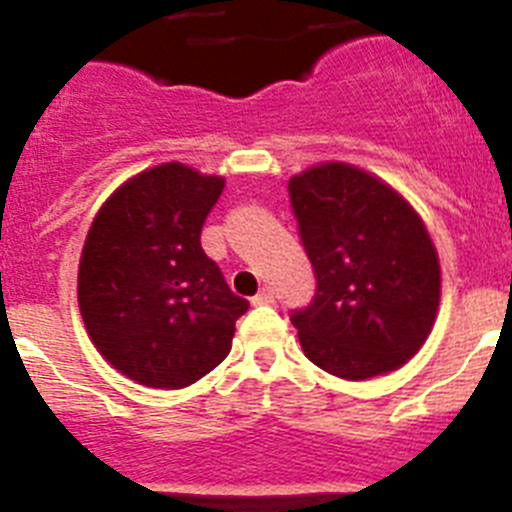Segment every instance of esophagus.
<instances>
[{"label": "esophagus", "mask_w": 512, "mask_h": 512, "mask_svg": "<svg viewBox=\"0 0 512 512\" xmlns=\"http://www.w3.org/2000/svg\"><path fill=\"white\" fill-rule=\"evenodd\" d=\"M251 302H253V305H274V292H271L269 287H266V289H261L259 295L253 297Z\"/></svg>", "instance_id": "34e87169"}]
</instances>
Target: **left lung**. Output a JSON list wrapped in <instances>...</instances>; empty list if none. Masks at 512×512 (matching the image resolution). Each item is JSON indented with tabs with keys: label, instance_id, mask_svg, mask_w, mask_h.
I'll return each mask as SVG.
<instances>
[{
	"label": "left lung",
	"instance_id": "left-lung-1",
	"mask_svg": "<svg viewBox=\"0 0 512 512\" xmlns=\"http://www.w3.org/2000/svg\"><path fill=\"white\" fill-rule=\"evenodd\" d=\"M318 295L292 315L302 351L333 377L372 379L408 364L441 302L438 251L395 187L343 161L289 179Z\"/></svg>",
	"mask_w": 512,
	"mask_h": 512
}]
</instances>
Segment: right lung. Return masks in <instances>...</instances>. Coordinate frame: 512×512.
<instances>
[{
	"label": "right lung",
	"instance_id": "right-lung-1",
	"mask_svg": "<svg viewBox=\"0 0 512 512\" xmlns=\"http://www.w3.org/2000/svg\"><path fill=\"white\" fill-rule=\"evenodd\" d=\"M223 187V176L169 161L122 182L92 220L81 320L104 361L143 387L182 390L212 372L248 310L200 246Z\"/></svg>",
	"mask_w": 512,
	"mask_h": 512
}]
</instances>
